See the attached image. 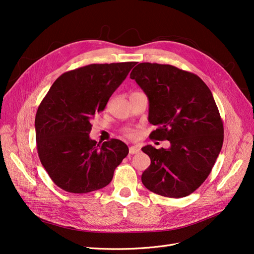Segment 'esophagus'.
<instances>
[{
  "mask_svg": "<svg viewBox=\"0 0 254 254\" xmlns=\"http://www.w3.org/2000/svg\"><path fill=\"white\" fill-rule=\"evenodd\" d=\"M140 152V148L137 146H130L129 147V153L130 155H134V153Z\"/></svg>",
  "mask_w": 254,
  "mask_h": 254,
  "instance_id": "esophagus-1",
  "label": "esophagus"
}]
</instances>
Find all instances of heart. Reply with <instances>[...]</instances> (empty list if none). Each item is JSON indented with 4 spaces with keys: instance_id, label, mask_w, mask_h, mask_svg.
I'll return each mask as SVG.
<instances>
[{
    "instance_id": "1",
    "label": "heart",
    "mask_w": 254,
    "mask_h": 254,
    "mask_svg": "<svg viewBox=\"0 0 254 254\" xmlns=\"http://www.w3.org/2000/svg\"><path fill=\"white\" fill-rule=\"evenodd\" d=\"M125 134L127 137H129V139H134V137L136 136V131L133 129H129L125 132Z\"/></svg>"
}]
</instances>
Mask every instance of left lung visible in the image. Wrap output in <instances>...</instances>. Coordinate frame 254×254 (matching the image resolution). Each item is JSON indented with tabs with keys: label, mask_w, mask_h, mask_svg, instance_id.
<instances>
[{
	"label": "left lung",
	"mask_w": 254,
	"mask_h": 254,
	"mask_svg": "<svg viewBox=\"0 0 254 254\" xmlns=\"http://www.w3.org/2000/svg\"><path fill=\"white\" fill-rule=\"evenodd\" d=\"M149 101L151 139L170 148L144 146L151 163L146 189L171 198L189 196L210 175L224 142V126L211 90L197 75L170 64L143 63L130 74Z\"/></svg>",
	"instance_id": "obj_1"
}]
</instances>
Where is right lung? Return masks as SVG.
Segmentation results:
<instances>
[{
    "mask_svg": "<svg viewBox=\"0 0 254 254\" xmlns=\"http://www.w3.org/2000/svg\"><path fill=\"white\" fill-rule=\"evenodd\" d=\"M135 63L89 64L55 80L35 119L37 149L53 182L68 193L86 194L111 182L128 146L112 139L99 146L90 139L91 120Z\"/></svg>",
    "mask_w": 254,
    "mask_h": 254,
    "instance_id": "obj_1",
    "label": "right lung"
}]
</instances>
